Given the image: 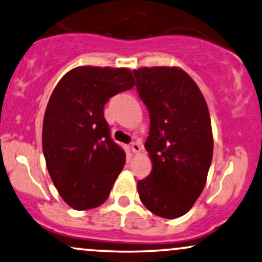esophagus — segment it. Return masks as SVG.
Here are the masks:
<instances>
[{"label": "esophagus", "instance_id": "1", "mask_svg": "<svg viewBox=\"0 0 262 262\" xmlns=\"http://www.w3.org/2000/svg\"><path fill=\"white\" fill-rule=\"evenodd\" d=\"M130 149H132V151L135 152V154H138V152L141 151V146L138 143H135V141L130 144Z\"/></svg>", "mask_w": 262, "mask_h": 262}]
</instances>
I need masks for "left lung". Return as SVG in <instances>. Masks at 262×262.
<instances>
[{"instance_id":"8db88e82","label":"left lung","mask_w":262,"mask_h":262,"mask_svg":"<svg viewBox=\"0 0 262 262\" xmlns=\"http://www.w3.org/2000/svg\"><path fill=\"white\" fill-rule=\"evenodd\" d=\"M133 74L150 117L145 149L152 169L138 181L140 201L159 217L179 218L206 186L213 156L208 107L196 82L181 69L155 66Z\"/></svg>"}]
</instances>
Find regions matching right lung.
I'll list each match as a JSON object with an SVG mask.
<instances>
[{
	"mask_svg": "<svg viewBox=\"0 0 262 262\" xmlns=\"http://www.w3.org/2000/svg\"><path fill=\"white\" fill-rule=\"evenodd\" d=\"M134 86L129 69L79 66L59 81L43 122V152L54 185L77 210L101 206L125 164L103 108Z\"/></svg>",
	"mask_w": 262,
	"mask_h": 262,
	"instance_id": "add662e5",
	"label": "right lung"
}]
</instances>
